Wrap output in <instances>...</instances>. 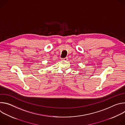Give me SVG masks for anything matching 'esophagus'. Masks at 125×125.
Returning <instances> with one entry per match:
<instances>
[{"mask_svg": "<svg viewBox=\"0 0 125 125\" xmlns=\"http://www.w3.org/2000/svg\"><path fill=\"white\" fill-rule=\"evenodd\" d=\"M68 60V57H66L65 58L62 59V60H63V61H67Z\"/></svg>", "mask_w": 125, "mask_h": 125, "instance_id": "esophagus-1", "label": "esophagus"}]
</instances>
